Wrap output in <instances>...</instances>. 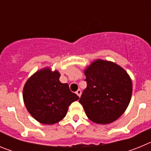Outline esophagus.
<instances>
[{
  "label": "esophagus",
  "mask_w": 151,
  "mask_h": 151,
  "mask_svg": "<svg viewBox=\"0 0 151 151\" xmlns=\"http://www.w3.org/2000/svg\"><path fill=\"white\" fill-rule=\"evenodd\" d=\"M76 94L78 96V97H80V96H81V94H82V91H81L80 89H78V90H77V91L76 92Z\"/></svg>",
  "instance_id": "obj_1"
}]
</instances>
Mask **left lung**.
I'll list each match as a JSON object with an SVG mask.
<instances>
[{
	"mask_svg": "<svg viewBox=\"0 0 151 151\" xmlns=\"http://www.w3.org/2000/svg\"><path fill=\"white\" fill-rule=\"evenodd\" d=\"M87 88L79 103L86 116L97 124L111 123L127 109L132 82L127 72L111 61L97 59L85 68Z\"/></svg>",
	"mask_w": 151,
	"mask_h": 151,
	"instance_id": "left-lung-1",
	"label": "left lung"
}]
</instances>
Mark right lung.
Here are the masks:
<instances>
[{"mask_svg":"<svg viewBox=\"0 0 151 151\" xmlns=\"http://www.w3.org/2000/svg\"><path fill=\"white\" fill-rule=\"evenodd\" d=\"M60 73L48 66L31 76L24 85L23 101L33 118L40 123L53 125L66 116L69 106L79 99L69 90L67 83H61Z\"/></svg>","mask_w":151,"mask_h":151,"instance_id":"1","label":"right lung"}]
</instances>
